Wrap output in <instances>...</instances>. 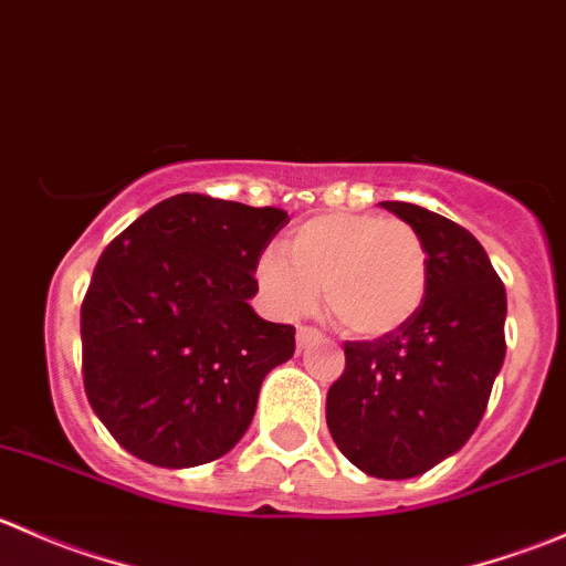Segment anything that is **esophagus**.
Returning a JSON list of instances; mask_svg holds the SVG:
<instances>
[{"label":"esophagus","instance_id":"1","mask_svg":"<svg viewBox=\"0 0 566 566\" xmlns=\"http://www.w3.org/2000/svg\"><path fill=\"white\" fill-rule=\"evenodd\" d=\"M317 336L319 334H317L315 328H310V325H301L298 334H295V339H298V347H306V345H310V342H315Z\"/></svg>","mask_w":566,"mask_h":566}]
</instances>
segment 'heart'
<instances>
[{"label": "heart", "mask_w": 566, "mask_h": 566, "mask_svg": "<svg viewBox=\"0 0 566 566\" xmlns=\"http://www.w3.org/2000/svg\"><path fill=\"white\" fill-rule=\"evenodd\" d=\"M284 256L265 251L256 284L279 315H306L323 290L325 312L361 339L397 334L424 306L430 254L402 219L373 213H319L295 227Z\"/></svg>", "instance_id": "b5f03b06"}]
</instances>
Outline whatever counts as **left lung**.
I'll use <instances>...</instances> for the list:
<instances>
[{"label":"left lung","instance_id":"1","mask_svg":"<svg viewBox=\"0 0 566 566\" xmlns=\"http://www.w3.org/2000/svg\"><path fill=\"white\" fill-rule=\"evenodd\" d=\"M424 238L430 290L397 334L345 342L325 421L339 452L378 479H410L465 447L506 356V290L482 243L410 202H380Z\"/></svg>","mask_w":566,"mask_h":566}]
</instances>
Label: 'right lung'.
Masks as SVG:
<instances>
[{
  "label": "right lung",
  "instance_id": "1",
  "mask_svg": "<svg viewBox=\"0 0 566 566\" xmlns=\"http://www.w3.org/2000/svg\"><path fill=\"white\" fill-rule=\"evenodd\" d=\"M279 208L177 193L108 243L82 304L84 391L114 441L158 468L219 460L249 430L293 325L251 310Z\"/></svg>",
  "mask_w": 566,
  "mask_h": 566
}]
</instances>
